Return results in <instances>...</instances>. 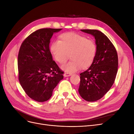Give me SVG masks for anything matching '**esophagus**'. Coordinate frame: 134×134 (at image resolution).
<instances>
[{
	"instance_id": "esophagus-1",
	"label": "esophagus",
	"mask_w": 134,
	"mask_h": 134,
	"mask_svg": "<svg viewBox=\"0 0 134 134\" xmlns=\"http://www.w3.org/2000/svg\"><path fill=\"white\" fill-rule=\"evenodd\" d=\"M71 75V73H68V72H65L64 74V76L65 77H67V76H69Z\"/></svg>"
}]
</instances>
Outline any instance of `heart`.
Here are the masks:
<instances>
[{"label": "heart", "instance_id": "b5f03b06", "mask_svg": "<svg viewBox=\"0 0 134 134\" xmlns=\"http://www.w3.org/2000/svg\"><path fill=\"white\" fill-rule=\"evenodd\" d=\"M54 58L63 64L69 58L71 60L64 65L62 69L68 73L76 71L81 68L85 69L91 66L97 54L94 41L79 34L67 32L59 36V41H55L50 46Z\"/></svg>", "mask_w": 134, "mask_h": 134}]
</instances>
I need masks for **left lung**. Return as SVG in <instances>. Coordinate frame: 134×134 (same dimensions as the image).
Wrapping results in <instances>:
<instances>
[{"label":"left lung","mask_w":134,"mask_h":134,"mask_svg":"<svg viewBox=\"0 0 134 134\" xmlns=\"http://www.w3.org/2000/svg\"><path fill=\"white\" fill-rule=\"evenodd\" d=\"M94 36L97 54L91 66L80 73L79 93L88 102L100 99L114 83L118 70V56L115 46L102 32L96 30H81Z\"/></svg>","instance_id":"1"}]
</instances>
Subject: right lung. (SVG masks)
Wrapping results in <instances>:
<instances>
[{"label": "right lung", "instance_id": "obj_1", "mask_svg": "<svg viewBox=\"0 0 134 134\" xmlns=\"http://www.w3.org/2000/svg\"><path fill=\"white\" fill-rule=\"evenodd\" d=\"M62 28H42L24 40L18 56V78L23 90L31 98L43 102L64 78V72L53 60L50 51V39Z\"/></svg>", "mask_w": 134, "mask_h": 134}]
</instances>
